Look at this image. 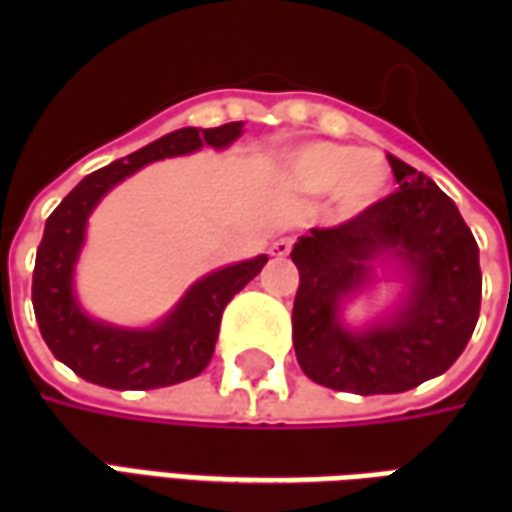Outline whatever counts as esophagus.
Listing matches in <instances>:
<instances>
[{"label": "esophagus", "instance_id": "obj_1", "mask_svg": "<svg viewBox=\"0 0 512 512\" xmlns=\"http://www.w3.org/2000/svg\"><path fill=\"white\" fill-rule=\"evenodd\" d=\"M290 249H293V238H288V235H285V238H277V241L271 244V255L285 257V255H290Z\"/></svg>", "mask_w": 512, "mask_h": 512}]
</instances>
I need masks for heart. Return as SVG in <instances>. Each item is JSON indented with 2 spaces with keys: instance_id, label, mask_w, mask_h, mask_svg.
<instances>
[{
  "instance_id": "b5f03b06",
  "label": "heart",
  "mask_w": 512,
  "mask_h": 512,
  "mask_svg": "<svg viewBox=\"0 0 512 512\" xmlns=\"http://www.w3.org/2000/svg\"><path fill=\"white\" fill-rule=\"evenodd\" d=\"M290 189L304 194H329L348 211H362L381 197L389 186L384 158L365 153L362 147L315 142L296 150L285 169Z\"/></svg>"
}]
</instances>
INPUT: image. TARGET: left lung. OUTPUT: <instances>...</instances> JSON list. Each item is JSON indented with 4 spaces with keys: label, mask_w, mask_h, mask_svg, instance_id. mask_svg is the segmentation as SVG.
Listing matches in <instances>:
<instances>
[{
    "label": "left lung",
    "mask_w": 512,
    "mask_h": 512,
    "mask_svg": "<svg viewBox=\"0 0 512 512\" xmlns=\"http://www.w3.org/2000/svg\"><path fill=\"white\" fill-rule=\"evenodd\" d=\"M389 158L397 191L337 227H312L293 246L299 290L293 348L315 384L356 392H408L455 365L480 318V249L455 202L406 161ZM392 248L415 271L407 310L392 324L351 335L339 299L366 278V263Z\"/></svg>",
    "instance_id": "obj_1"
}]
</instances>
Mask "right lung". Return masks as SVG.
Listing matches in <instances>:
<instances>
[{
	"instance_id": "add662e5",
	"label": "right lung",
	"mask_w": 512,
	"mask_h": 512,
	"mask_svg": "<svg viewBox=\"0 0 512 512\" xmlns=\"http://www.w3.org/2000/svg\"><path fill=\"white\" fill-rule=\"evenodd\" d=\"M238 136L241 123L172 131L126 156V161H115L87 175L46 219L32 271V307L51 354L76 376L109 389H158L189 381L208 367L224 307L263 271L266 255L200 279L183 296L178 310L150 332H126L90 321L73 299L71 277L82 249L87 216L115 183L150 161L183 156L202 145L224 147Z\"/></svg>"
}]
</instances>
